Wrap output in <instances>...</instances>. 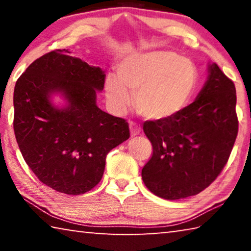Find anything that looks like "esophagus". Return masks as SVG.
I'll use <instances>...</instances> for the list:
<instances>
[{
    "instance_id": "34e87169",
    "label": "esophagus",
    "mask_w": 251,
    "mask_h": 251,
    "mask_svg": "<svg viewBox=\"0 0 251 251\" xmlns=\"http://www.w3.org/2000/svg\"><path fill=\"white\" fill-rule=\"evenodd\" d=\"M129 129H130L131 137H134V136H137V135L141 134V128H139V127L136 124H134V123H130V124H129Z\"/></svg>"
}]
</instances>
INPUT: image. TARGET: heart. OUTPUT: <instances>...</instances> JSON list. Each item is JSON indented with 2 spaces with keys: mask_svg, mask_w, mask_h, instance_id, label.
<instances>
[{
  "mask_svg": "<svg viewBox=\"0 0 251 251\" xmlns=\"http://www.w3.org/2000/svg\"><path fill=\"white\" fill-rule=\"evenodd\" d=\"M196 67L171 50L131 54L117 65V78L108 76L105 92L115 112H124L135 93V108L151 122L174 120L188 107L197 86Z\"/></svg>",
  "mask_w": 251,
  "mask_h": 251,
  "instance_id": "b5f03b06",
  "label": "heart"
}]
</instances>
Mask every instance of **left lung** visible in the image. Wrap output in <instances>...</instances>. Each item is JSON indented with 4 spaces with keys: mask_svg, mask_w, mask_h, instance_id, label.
<instances>
[{
    "mask_svg": "<svg viewBox=\"0 0 251 251\" xmlns=\"http://www.w3.org/2000/svg\"><path fill=\"white\" fill-rule=\"evenodd\" d=\"M205 84L180 115L147 122L144 133L152 156L142 178L152 194L167 201L197 195L223 171L238 133L236 88L216 63H208Z\"/></svg>",
    "mask_w": 251,
    "mask_h": 251,
    "instance_id": "left-lung-1",
    "label": "left lung"
}]
</instances>
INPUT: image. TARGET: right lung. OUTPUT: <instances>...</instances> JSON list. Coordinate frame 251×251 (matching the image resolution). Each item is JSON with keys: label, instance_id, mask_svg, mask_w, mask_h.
I'll use <instances>...</instances> for the list:
<instances>
[{"label": "right lung", "instance_id": "add662e5", "mask_svg": "<svg viewBox=\"0 0 251 251\" xmlns=\"http://www.w3.org/2000/svg\"><path fill=\"white\" fill-rule=\"evenodd\" d=\"M70 53L55 50L21 75L14 88L13 126L36 177L56 192L80 195L99 184L106 156L129 138V128L125 120L96 104L105 71Z\"/></svg>", "mask_w": 251, "mask_h": 251}]
</instances>
